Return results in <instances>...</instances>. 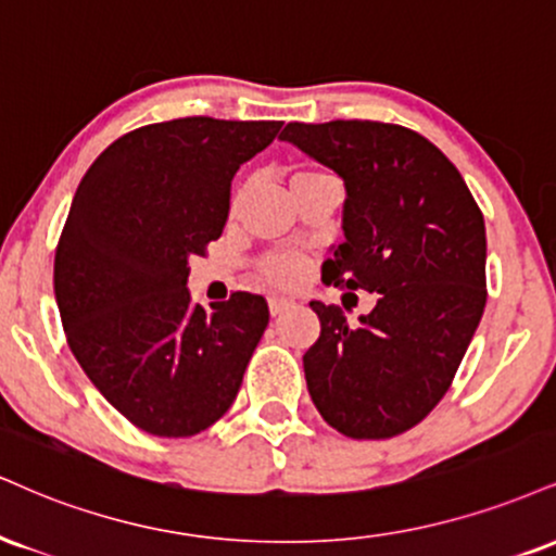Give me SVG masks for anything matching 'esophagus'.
I'll return each instance as SVG.
<instances>
[{
    "label": "esophagus",
    "instance_id": "obj_1",
    "mask_svg": "<svg viewBox=\"0 0 556 556\" xmlns=\"http://www.w3.org/2000/svg\"><path fill=\"white\" fill-rule=\"evenodd\" d=\"M292 305H295V303H292V300H287V298H269L271 316H282V313L290 311Z\"/></svg>",
    "mask_w": 556,
    "mask_h": 556
}]
</instances>
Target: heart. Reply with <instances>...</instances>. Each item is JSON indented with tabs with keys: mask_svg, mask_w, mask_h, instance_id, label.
<instances>
[{
	"mask_svg": "<svg viewBox=\"0 0 556 556\" xmlns=\"http://www.w3.org/2000/svg\"><path fill=\"white\" fill-rule=\"evenodd\" d=\"M313 176H326V173L320 170H300L292 176V180H300V178H313ZM240 199H243V191L236 197V206L240 204ZM300 271H303V266H300L298 258L292 256H266L261 261V274H264L266 282L277 285V287H290L295 285L300 279Z\"/></svg>",
	"mask_w": 556,
	"mask_h": 556,
	"instance_id": "obj_1",
	"label": "heart"
}]
</instances>
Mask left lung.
Returning a JSON list of instances; mask_svg holds the SVG:
<instances>
[{
  "instance_id": "1",
  "label": "left lung",
  "mask_w": 556,
  "mask_h": 556,
  "mask_svg": "<svg viewBox=\"0 0 556 556\" xmlns=\"http://www.w3.org/2000/svg\"><path fill=\"white\" fill-rule=\"evenodd\" d=\"M279 139L344 180V240L324 279L378 298L354 326L313 300L307 393L346 438H393L434 409L469 350L486 303L484 217L456 165L404 126L295 122Z\"/></svg>"
}]
</instances>
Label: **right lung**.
Segmentation results:
<instances>
[{
  "instance_id": "right-lung-1",
  "label": "right lung",
  "mask_w": 556,
  "mask_h": 556,
  "mask_svg": "<svg viewBox=\"0 0 556 556\" xmlns=\"http://www.w3.org/2000/svg\"><path fill=\"white\" fill-rule=\"evenodd\" d=\"M279 129L206 116L150 124L79 180L53 292L79 367L139 430L191 438L238 396L269 305L251 292L193 303L189 258L223 236L232 178Z\"/></svg>"
}]
</instances>
